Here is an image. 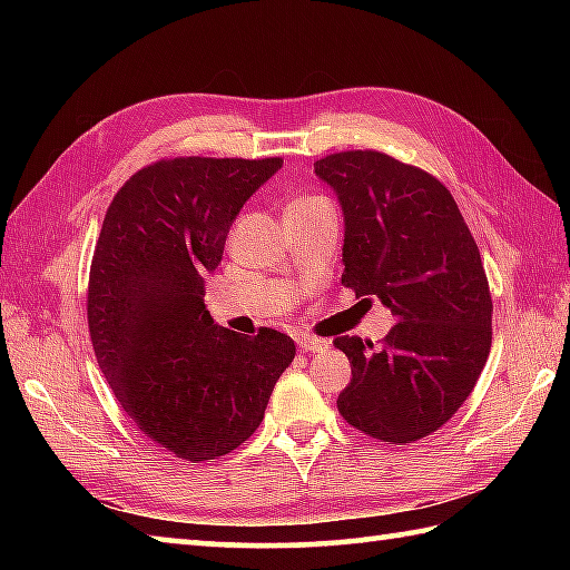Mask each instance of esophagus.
<instances>
[{"label":"esophagus","instance_id":"obj_1","mask_svg":"<svg viewBox=\"0 0 570 570\" xmlns=\"http://www.w3.org/2000/svg\"><path fill=\"white\" fill-rule=\"evenodd\" d=\"M296 343L304 353H323V350L331 345L328 341H323V337H313V335H301Z\"/></svg>","mask_w":570,"mask_h":570}]
</instances>
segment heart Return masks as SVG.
<instances>
[{
    "mask_svg": "<svg viewBox=\"0 0 570 570\" xmlns=\"http://www.w3.org/2000/svg\"><path fill=\"white\" fill-rule=\"evenodd\" d=\"M323 203H328V200L321 196H298L288 203V208H311V205H323Z\"/></svg>",
    "mask_w": 570,
    "mask_h": 570,
    "instance_id": "b5f03b06",
    "label": "heart"
}]
</instances>
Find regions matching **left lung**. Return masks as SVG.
Returning a JSON list of instances; mask_svg holds the SVG:
<instances>
[{"label": "left lung", "instance_id": "left-lung-1", "mask_svg": "<svg viewBox=\"0 0 570 570\" xmlns=\"http://www.w3.org/2000/svg\"><path fill=\"white\" fill-rule=\"evenodd\" d=\"M343 208V284L399 321L384 343L341 335L353 380L337 411L357 431L404 445L439 431L470 396L492 345L480 249L439 178L382 151L313 164Z\"/></svg>", "mask_w": 570, "mask_h": 570}]
</instances>
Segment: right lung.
Masks as SVG:
<instances>
[{
	"label": "right lung",
	"instance_id": "add662e5",
	"mask_svg": "<svg viewBox=\"0 0 570 570\" xmlns=\"http://www.w3.org/2000/svg\"><path fill=\"white\" fill-rule=\"evenodd\" d=\"M282 159L178 156L141 168L107 208L88 286L95 357L131 423L180 460H215L259 429L296 345L220 328L205 276L229 225Z\"/></svg>",
	"mask_w": 570,
	"mask_h": 570
}]
</instances>
